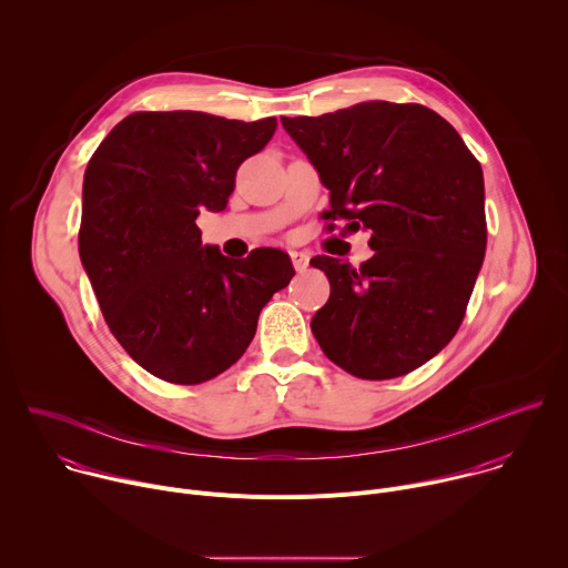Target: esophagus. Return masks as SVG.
<instances>
[{
	"instance_id": "obj_1",
	"label": "esophagus",
	"mask_w": 568,
	"mask_h": 568,
	"mask_svg": "<svg viewBox=\"0 0 568 568\" xmlns=\"http://www.w3.org/2000/svg\"><path fill=\"white\" fill-rule=\"evenodd\" d=\"M290 258H292V265L298 274H303L310 265V254L307 252H290Z\"/></svg>"
}]
</instances>
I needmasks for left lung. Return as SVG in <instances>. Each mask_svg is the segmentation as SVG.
I'll return each mask as SVG.
<instances>
[{"mask_svg": "<svg viewBox=\"0 0 568 568\" xmlns=\"http://www.w3.org/2000/svg\"><path fill=\"white\" fill-rule=\"evenodd\" d=\"M281 123L331 191L321 217L371 231L375 252L359 270L310 261L331 281L312 335L355 377L416 371L456 335L483 265L480 164L443 116L416 103L366 101Z\"/></svg>", "mask_w": 568, "mask_h": 568, "instance_id": "8db88e82", "label": "left lung"}]
</instances>
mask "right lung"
I'll return each instance as SVG.
<instances>
[{
	"mask_svg": "<svg viewBox=\"0 0 568 568\" xmlns=\"http://www.w3.org/2000/svg\"><path fill=\"white\" fill-rule=\"evenodd\" d=\"M274 132L276 119L134 112L90 159L80 263L116 342L159 379L202 384L233 366L294 276L285 252L233 261L202 245L195 224L202 211H224L237 166Z\"/></svg>",
	"mask_w": 568,
	"mask_h": 568,
	"instance_id": "1",
	"label": "right lung"
}]
</instances>
